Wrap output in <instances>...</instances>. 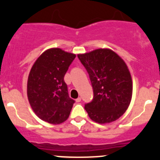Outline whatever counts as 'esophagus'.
Returning <instances> with one entry per match:
<instances>
[{"mask_svg":"<svg viewBox=\"0 0 160 160\" xmlns=\"http://www.w3.org/2000/svg\"><path fill=\"white\" fill-rule=\"evenodd\" d=\"M76 102H81V98H78L77 99H76Z\"/></svg>","mask_w":160,"mask_h":160,"instance_id":"34e87169","label":"esophagus"}]
</instances>
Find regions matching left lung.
<instances>
[{
    "instance_id": "left-lung-1",
    "label": "left lung",
    "mask_w": 160,
    "mask_h": 160,
    "mask_svg": "<svg viewBox=\"0 0 160 160\" xmlns=\"http://www.w3.org/2000/svg\"><path fill=\"white\" fill-rule=\"evenodd\" d=\"M93 87L94 97L85 104L93 121L108 123L125 113L132 96V80L128 66L117 53L109 49H98L78 54Z\"/></svg>"
}]
</instances>
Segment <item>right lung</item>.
Returning <instances> with one entry per match:
<instances>
[{
  "mask_svg": "<svg viewBox=\"0 0 160 160\" xmlns=\"http://www.w3.org/2000/svg\"><path fill=\"white\" fill-rule=\"evenodd\" d=\"M75 57L59 48L49 49L29 72L28 99L35 114L49 123H62L70 114L74 100L69 97L64 77Z\"/></svg>",
  "mask_w": 160,
  "mask_h": 160,
  "instance_id": "right-lung-1",
  "label": "right lung"
}]
</instances>
